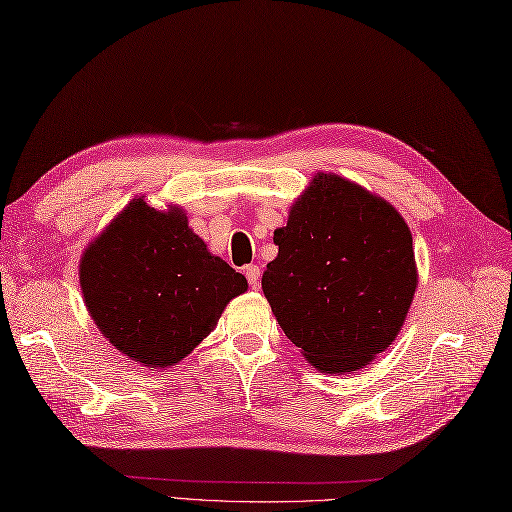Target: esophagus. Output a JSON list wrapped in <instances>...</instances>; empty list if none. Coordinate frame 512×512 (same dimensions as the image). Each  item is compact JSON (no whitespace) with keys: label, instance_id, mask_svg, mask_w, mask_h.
I'll return each mask as SVG.
<instances>
[{"label":"esophagus","instance_id":"1","mask_svg":"<svg viewBox=\"0 0 512 512\" xmlns=\"http://www.w3.org/2000/svg\"><path fill=\"white\" fill-rule=\"evenodd\" d=\"M245 278L252 289H258V280H260V267L258 265H247L245 267Z\"/></svg>","mask_w":512,"mask_h":512}]
</instances>
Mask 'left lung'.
Masks as SVG:
<instances>
[{"mask_svg":"<svg viewBox=\"0 0 512 512\" xmlns=\"http://www.w3.org/2000/svg\"><path fill=\"white\" fill-rule=\"evenodd\" d=\"M263 291L280 328L323 373L369 365L400 334L417 289L413 234L386 199L317 173L273 232Z\"/></svg>","mask_w":512,"mask_h":512,"instance_id":"left-lung-1","label":"left lung"}]
</instances>
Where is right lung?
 Listing matches in <instances>:
<instances>
[{
  "label": "right lung",
  "instance_id": "obj_1",
  "mask_svg": "<svg viewBox=\"0 0 512 512\" xmlns=\"http://www.w3.org/2000/svg\"><path fill=\"white\" fill-rule=\"evenodd\" d=\"M84 304L115 350L165 369L189 356L247 280L208 252L182 208L136 197L84 249Z\"/></svg>",
  "mask_w": 512,
  "mask_h": 512
}]
</instances>
